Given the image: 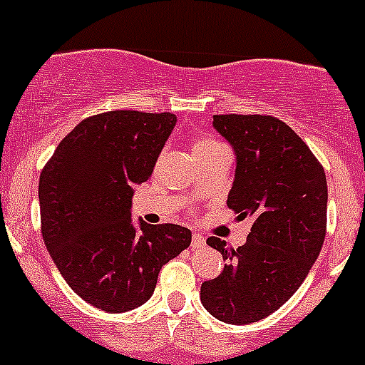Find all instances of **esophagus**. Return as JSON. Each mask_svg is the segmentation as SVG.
I'll use <instances>...</instances> for the list:
<instances>
[{
	"label": "esophagus",
	"mask_w": 365,
	"mask_h": 365,
	"mask_svg": "<svg viewBox=\"0 0 365 365\" xmlns=\"http://www.w3.org/2000/svg\"><path fill=\"white\" fill-rule=\"evenodd\" d=\"M205 245V237H201L200 233H194L192 235V244H190V247L192 249H201Z\"/></svg>",
	"instance_id": "34e87169"
}]
</instances>
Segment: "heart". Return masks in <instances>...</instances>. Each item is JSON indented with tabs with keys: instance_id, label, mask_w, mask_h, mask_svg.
Instances as JSON below:
<instances>
[{
	"instance_id": "obj_1",
	"label": "heart",
	"mask_w": 365,
	"mask_h": 365,
	"mask_svg": "<svg viewBox=\"0 0 365 365\" xmlns=\"http://www.w3.org/2000/svg\"><path fill=\"white\" fill-rule=\"evenodd\" d=\"M224 146L220 143L213 141L210 138H197L192 141V153L194 155H203V153L217 152V150H222Z\"/></svg>"
}]
</instances>
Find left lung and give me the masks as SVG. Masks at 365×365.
<instances>
[{
	"label": "left lung",
	"instance_id": "8db88e82",
	"mask_svg": "<svg viewBox=\"0 0 365 365\" xmlns=\"http://www.w3.org/2000/svg\"><path fill=\"white\" fill-rule=\"evenodd\" d=\"M213 128L237 157L227 206L254 224L242 247L210 237L224 270L201 284V302L230 325L259 322L293 297L318 259L327 230V176L284 121L261 114H215Z\"/></svg>",
	"mask_w": 365,
	"mask_h": 365
}]
</instances>
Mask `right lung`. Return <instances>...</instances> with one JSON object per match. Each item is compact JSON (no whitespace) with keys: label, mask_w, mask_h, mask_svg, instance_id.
<instances>
[{"label":"right lung","mask_w":365,"mask_h":365,"mask_svg":"<svg viewBox=\"0 0 365 365\" xmlns=\"http://www.w3.org/2000/svg\"><path fill=\"white\" fill-rule=\"evenodd\" d=\"M175 125L171 113L95 114L58 145L40 175L47 251L70 288L106 312L148 302L162 264L190 245L183 226L132 222L135 185L152 176Z\"/></svg>","instance_id":"right-lung-1"}]
</instances>
